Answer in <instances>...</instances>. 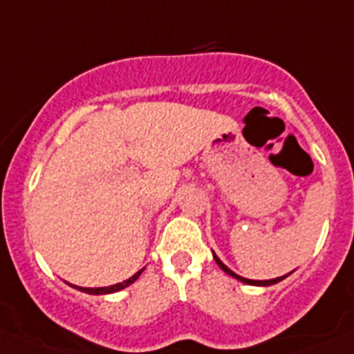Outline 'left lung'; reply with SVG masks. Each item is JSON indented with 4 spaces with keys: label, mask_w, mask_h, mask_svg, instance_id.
<instances>
[{
    "label": "left lung",
    "mask_w": 354,
    "mask_h": 354,
    "mask_svg": "<svg viewBox=\"0 0 354 354\" xmlns=\"http://www.w3.org/2000/svg\"><path fill=\"white\" fill-rule=\"evenodd\" d=\"M214 258H215V262H217V266L221 267V269L224 270V272H226V274H230V276H233V278H236L239 279V281H242V283H248V285H263V287H267V285H274V283H278V281H281V279L285 278V276H281V278H274V279H248V278H242V276H239V274H235V272H233L232 269H228V267L224 266L223 262H221L219 258L215 257L214 254Z\"/></svg>",
    "instance_id": "left-lung-1"
}]
</instances>
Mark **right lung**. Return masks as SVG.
I'll use <instances>...</instances> for the list:
<instances>
[{
	"mask_svg": "<svg viewBox=\"0 0 354 354\" xmlns=\"http://www.w3.org/2000/svg\"><path fill=\"white\" fill-rule=\"evenodd\" d=\"M140 272H142V269L139 270V272H135L133 276H131V278H128L126 279V281H122V283H118V285H110V287H97V288H84V287H76L75 285V288H78V290H82V292H87V294H96V296H100V294H110V292H118V290H122V288L124 287H128V285H131L135 281V279L139 278L140 276Z\"/></svg>",
	"mask_w": 354,
	"mask_h": 354,
	"instance_id": "1",
	"label": "right lung"
}]
</instances>
